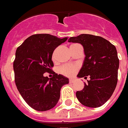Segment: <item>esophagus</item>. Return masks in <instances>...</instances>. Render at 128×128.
<instances>
[{"label":"esophagus","mask_w":128,"mask_h":128,"mask_svg":"<svg viewBox=\"0 0 128 128\" xmlns=\"http://www.w3.org/2000/svg\"><path fill=\"white\" fill-rule=\"evenodd\" d=\"M74 79H73V78H71V79H70V83H74Z\"/></svg>","instance_id":"esophagus-1"}]
</instances>
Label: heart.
<instances>
[{
	"label": "heart",
	"instance_id": "obj_1",
	"mask_svg": "<svg viewBox=\"0 0 128 128\" xmlns=\"http://www.w3.org/2000/svg\"><path fill=\"white\" fill-rule=\"evenodd\" d=\"M78 70V66L76 65H67L60 68L59 72L63 75L68 76H72L76 74Z\"/></svg>",
	"mask_w": 128,
	"mask_h": 128
}]
</instances>
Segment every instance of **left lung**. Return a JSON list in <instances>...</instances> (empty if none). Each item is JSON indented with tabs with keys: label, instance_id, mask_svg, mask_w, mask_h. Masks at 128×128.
<instances>
[{
	"label": "left lung",
	"instance_id": "left-lung-1",
	"mask_svg": "<svg viewBox=\"0 0 128 128\" xmlns=\"http://www.w3.org/2000/svg\"><path fill=\"white\" fill-rule=\"evenodd\" d=\"M68 42L83 45L85 59L77 76L90 80L76 93L82 105L98 108L108 101L114 91L118 80L119 60L114 45L100 36L80 34L70 37Z\"/></svg>",
	"mask_w": 128,
	"mask_h": 128
}]
</instances>
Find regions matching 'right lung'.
Here are the masks:
<instances>
[{
  "instance_id": "1",
  "label": "right lung",
  "mask_w": 128,
  "mask_h": 128,
  "mask_svg": "<svg viewBox=\"0 0 128 128\" xmlns=\"http://www.w3.org/2000/svg\"><path fill=\"white\" fill-rule=\"evenodd\" d=\"M67 40L48 34H34L16 50L14 61L16 87L25 102L37 111L53 108L59 100L61 88L69 83L68 78L51 70L53 52ZM45 72L52 73L53 77H44Z\"/></svg>"
}]
</instances>
